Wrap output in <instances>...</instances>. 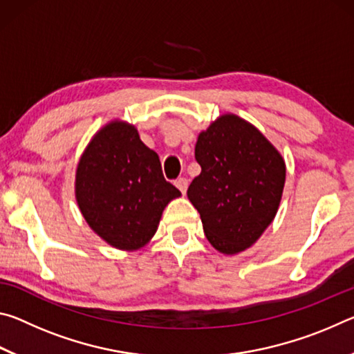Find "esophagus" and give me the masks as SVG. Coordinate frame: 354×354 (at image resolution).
I'll list each match as a JSON object with an SVG mask.
<instances>
[{"instance_id":"34e87169","label":"esophagus","mask_w":354,"mask_h":354,"mask_svg":"<svg viewBox=\"0 0 354 354\" xmlns=\"http://www.w3.org/2000/svg\"><path fill=\"white\" fill-rule=\"evenodd\" d=\"M175 185L176 187L183 192V194H185V190H187V185H189V181L185 178H178L175 181Z\"/></svg>"}]
</instances>
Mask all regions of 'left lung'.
<instances>
[{
  "label": "left lung",
  "mask_w": 354,
  "mask_h": 354,
  "mask_svg": "<svg viewBox=\"0 0 354 354\" xmlns=\"http://www.w3.org/2000/svg\"><path fill=\"white\" fill-rule=\"evenodd\" d=\"M195 159L201 173L187 196L200 212L206 239L220 253H242L278 212L284 158L254 124L223 113L198 134Z\"/></svg>",
  "instance_id": "left-lung-1"
}]
</instances>
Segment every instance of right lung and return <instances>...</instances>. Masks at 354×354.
<instances>
[{"instance_id":"add662e5","label":"right lung","mask_w":354,"mask_h":354,"mask_svg":"<svg viewBox=\"0 0 354 354\" xmlns=\"http://www.w3.org/2000/svg\"><path fill=\"white\" fill-rule=\"evenodd\" d=\"M75 196L84 220L111 247L136 251L151 241L164 209L181 196L139 131L111 120L93 134L76 167Z\"/></svg>"}]
</instances>
